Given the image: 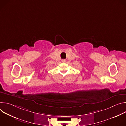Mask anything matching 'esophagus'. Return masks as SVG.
<instances>
[{
    "mask_svg": "<svg viewBox=\"0 0 126 126\" xmlns=\"http://www.w3.org/2000/svg\"><path fill=\"white\" fill-rule=\"evenodd\" d=\"M62 62H63V63H65L66 62V60L65 59H62Z\"/></svg>",
    "mask_w": 126,
    "mask_h": 126,
    "instance_id": "1",
    "label": "esophagus"
}]
</instances>
